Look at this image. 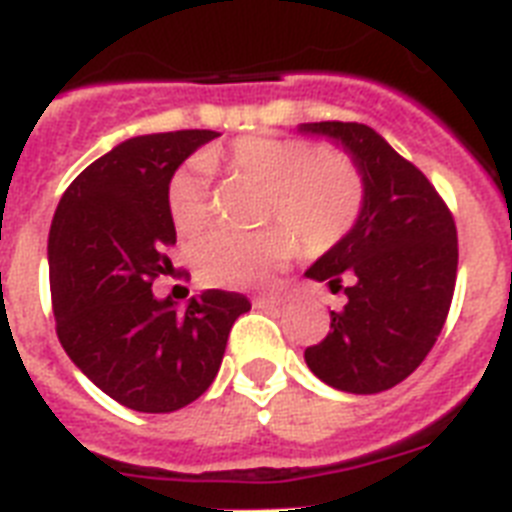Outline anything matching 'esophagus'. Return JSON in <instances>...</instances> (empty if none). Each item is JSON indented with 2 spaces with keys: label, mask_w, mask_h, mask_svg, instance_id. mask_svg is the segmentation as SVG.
I'll list each match as a JSON object with an SVG mask.
<instances>
[{
  "label": "esophagus",
  "mask_w": 512,
  "mask_h": 512,
  "mask_svg": "<svg viewBox=\"0 0 512 512\" xmlns=\"http://www.w3.org/2000/svg\"><path fill=\"white\" fill-rule=\"evenodd\" d=\"M282 303V298H274V295H261V298H253V306L256 308H277Z\"/></svg>",
  "instance_id": "esophagus-1"
}]
</instances>
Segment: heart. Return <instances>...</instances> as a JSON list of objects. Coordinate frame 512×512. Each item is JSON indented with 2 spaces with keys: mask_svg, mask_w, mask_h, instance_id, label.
<instances>
[{
  "mask_svg": "<svg viewBox=\"0 0 512 512\" xmlns=\"http://www.w3.org/2000/svg\"><path fill=\"white\" fill-rule=\"evenodd\" d=\"M214 167L269 185L266 217L285 225L256 235L211 232L196 248L198 274L209 285L232 290L272 285L298 251L296 231L308 251H327L353 230L361 214L363 180L350 159L311 141L246 135L227 151H209L204 162L185 164L172 175L167 209L177 232L196 235L209 222V170Z\"/></svg>",
  "mask_w": 512,
  "mask_h": 512,
  "instance_id": "b5f03b06",
  "label": "heart"
}]
</instances>
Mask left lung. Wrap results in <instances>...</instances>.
<instances>
[{"label": "left lung", "instance_id": "1", "mask_svg": "<svg viewBox=\"0 0 512 512\" xmlns=\"http://www.w3.org/2000/svg\"><path fill=\"white\" fill-rule=\"evenodd\" d=\"M298 133L342 146L363 180L353 230L306 269L348 303L329 311V332L306 348L308 369L353 395L411 377L437 342L458 274V232L445 201L418 167L361 122H303Z\"/></svg>", "mask_w": 512, "mask_h": 512}]
</instances>
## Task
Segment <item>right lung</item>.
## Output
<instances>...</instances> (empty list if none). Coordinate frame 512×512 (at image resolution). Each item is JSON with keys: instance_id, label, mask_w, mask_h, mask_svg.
I'll use <instances>...</instances> for the list:
<instances>
[{"instance_id": "obj_1", "label": "right lung", "mask_w": 512, "mask_h": 512, "mask_svg": "<svg viewBox=\"0 0 512 512\" xmlns=\"http://www.w3.org/2000/svg\"><path fill=\"white\" fill-rule=\"evenodd\" d=\"M214 130L138 135L75 177L49 230L57 337L101 392L141 413H172L217 377L246 295L204 290L185 308L151 285L175 266L167 188Z\"/></svg>"}]
</instances>
